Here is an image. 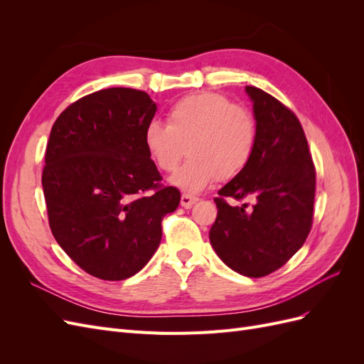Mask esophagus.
I'll return each instance as SVG.
<instances>
[{
    "mask_svg": "<svg viewBox=\"0 0 364 364\" xmlns=\"http://www.w3.org/2000/svg\"><path fill=\"white\" fill-rule=\"evenodd\" d=\"M197 200V197H194V196H190V194H182V197H181V205L183 206V208H191Z\"/></svg>",
    "mask_w": 364,
    "mask_h": 364,
    "instance_id": "1",
    "label": "esophagus"
}]
</instances>
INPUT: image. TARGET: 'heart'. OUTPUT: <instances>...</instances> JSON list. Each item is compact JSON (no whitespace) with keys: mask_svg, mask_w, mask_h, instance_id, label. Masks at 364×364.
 <instances>
[{"mask_svg":"<svg viewBox=\"0 0 364 364\" xmlns=\"http://www.w3.org/2000/svg\"><path fill=\"white\" fill-rule=\"evenodd\" d=\"M257 136V119L249 109L225 95L202 92L173 105L167 124L149 123L144 144L165 173L178 170L188 151L190 161L170 182L182 191L199 193L215 179L229 181L243 171L255 153Z\"/></svg>","mask_w":364,"mask_h":364,"instance_id":"1","label":"heart"}]
</instances>
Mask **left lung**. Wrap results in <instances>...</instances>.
Wrapping results in <instances>:
<instances>
[{"instance_id":"8db88e82","label":"left lung","mask_w":364,"mask_h":364,"mask_svg":"<svg viewBox=\"0 0 364 364\" xmlns=\"http://www.w3.org/2000/svg\"><path fill=\"white\" fill-rule=\"evenodd\" d=\"M257 119V147L247 167L215 197L209 241L229 269L249 278L278 270L302 247L313 223L316 170L299 119L277 98L246 86ZM225 196H252L246 210Z\"/></svg>"}]
</instances>
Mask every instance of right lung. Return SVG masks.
<instances>
[{"label": "right lung", "instance_id": "add662e5", "mask_svg": "<svg viewBox=\"0 0 364 364\" xmlns=\"http://www.w3.org/2000/svg\"><path fill=\"white\" fill-rule=\"evenodd\" d=\"M144 91L109 87L70 105L53 124L42 171L51 232L86 273L134 277L156 252L181 193L162 186L144 144L156 112Z\"/></svg>", "mask_w": 364, "mask_h": 364}]
</instances>
